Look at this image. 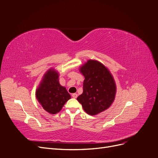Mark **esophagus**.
Returning a JSON list of instances; mask_svg holds the SVG:
<instances>
[{"label": "esophagus", "mask_w": 158, "mask_h": 158, "mask_svg": "<svg viewBox=\"0 0 158 158\" xmlns=\"http://www.w3.org/2000/svg\"><path fill=\"white\" fill-rule=\"evenodd\" d=\"M72 97H73V98H76L78 97V94H72Z\"/></svg>", "instance_id": "1"}]
</instances>
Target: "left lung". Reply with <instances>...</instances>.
I'll return each mask as SVG.
<instances>
[{
    "label": "left lung",
    "mask_w": 158,
    "mask_h": 158,
    "mask_svg": "<svg viewBox=\"0 0 158 158\" xmlns=\"http://www.w3.org/2000/svg\"><path fill=\"white\" fill-rule=\"evenodd\" d=\"M84 76L83 93L77 98L85 113L95 115L111 106L117 87L109 69L96 60H88L80 67Z\"/></svg>",
    "instance_id": "obj_1"
}]
</instances>
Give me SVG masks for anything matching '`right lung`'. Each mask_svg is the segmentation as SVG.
Wrapping results in <instances>:
<instances>
[{
	"mask_svg": "<svg viewBox=\"0 0 158 158\" xmlns=\"http://www.w3.org/2000/svg\"><path fill=\"white\" fill-rule=\"evenodd\" d=\"M59 74L54 69L45 73L35 92L38 102L51 114L59 113L71 96L66 88L59 83Z\"/></svg>",
	"mask_w": 158,
	"mask_h": 158,
	"instance_id": "1",
	"label": "right lung"
}]
</instances>
